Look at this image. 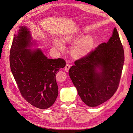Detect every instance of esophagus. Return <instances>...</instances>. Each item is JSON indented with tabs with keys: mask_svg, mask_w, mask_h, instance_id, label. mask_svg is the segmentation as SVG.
I'll return each mask as SVG.
<instances>
[{
	"mask_svg": "<svg viewBox=\"0 0 133 133\" xmlns=\"http://www.w3.org/2000/svg\"><path fill=\"white\" fill-rule=\"evenodd\" d=\"M70 65H69V64H67L66 65H65V71L68 72V71H69V69H70Z\"/></svg>",
	"mask_w": 133,
	"mask_h": 133,
	"instance_id": "esophagus-1",
	"label": "esophagus"
}]
</instances>
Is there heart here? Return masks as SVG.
I'll use <instances>...</instances> for the list:
<instances>
[{
  "instance_id": "1",
  "label": "heart",
  "mask_w": 133,
  "mask_h": 133,
  "mask_svg": "<svg viewBox=\"0 0 133 133\" xmlns=\"http://www.w3.org/2000/svg\"><path fill=\"white\" fill-rule=\"evenodd\" d=\"M77 39L74 35H69L65 37V41L66 42H73ZM54 46L59 51H64L65 49V45L62 40L54 38L52 40ZM93 39L89 36H86L75 44L72 49L73 54L76 57H81L89 53L93 46Z\"/></svg>"
}]
</instances>
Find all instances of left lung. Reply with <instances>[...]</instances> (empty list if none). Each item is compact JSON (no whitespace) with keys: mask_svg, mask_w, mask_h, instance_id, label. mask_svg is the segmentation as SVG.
I'll return each instance as SVG.
<instances>
[{"mask_svg":"<svg viewBox=\"0 0 133 133\" xmlns=\"http://www.w3.org/2000/svg\"><path fill=\"white\" fill-rule=\"evenodd\" d=\"M124 63L123 47L114 28L107 43L76 60L69 70L82 101L95 107L111 98L118 89Z\"/></svg>","mask_w":133,"mask_h":133,"instance_id":"1","label":"left lung"}]
</instances>
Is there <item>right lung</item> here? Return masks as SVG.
Masks as SVG:
<instances>
[{
    "label": "right lung",
    "instance_id": "right-lung-1",
    "mask_svg": "<svg viewBox=\"0 0 133 133\" xmlns=\"http://www.w3.org/2000/svg\"><path fill=\"white\" fill-rule=\"evenodd\" d=\"M30 32L21 26L14 35L9 60L10 69L20 92L26 101L36 108H50L58 95L55 76L65 66L63 59L48 58L40 49H30Z\"/></svg>",
    "mask_w": 133,
    "mask_h": 133
}]
</instances>
